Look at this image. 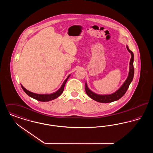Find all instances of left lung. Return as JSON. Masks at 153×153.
Masks as SVG:
<instances>
[{"instance_id":"1","label":"left lung","mask_w":153,"mask_h":153,"mask_svg":"<svg viewBox=\"0 0 153 153\" xmlns=\"http://www.w3.org/2000/svg\"><path fill=\"white\" fill-rule=\"evenodd\" d=\"M126 48L131 53V59L130 61V67H129V72L127 78V79L124 81L123 85L119 88V89H117L116 92H115L113 94H109V95H99L97 94H95V92H92L91 90L89 89L87 85V82H85V91L88 96L94 100L95 101L102 103H108L111 102H115L120 99L123 96L128 88L129 87V85L130 84L134 78V53L129 49L128 46H126Z\"/></svg>"}]
</instances>
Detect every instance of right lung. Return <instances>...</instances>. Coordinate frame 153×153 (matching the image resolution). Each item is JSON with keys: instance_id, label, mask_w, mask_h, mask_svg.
Masks as SVG:
<instances>
[{"instance_id": "right-lung-1", "label": "right lung", "mask_w": 153, "mask_h": 153, "mask_svg": "<svg viewBox=\"0 0 153 153\" xmlns=\"http://www.w3.org/2000/svg\"><path fill=\"white\" fill-rule=\"evenodd\" d=\"M70 76H71V74H69L67 77V78L64 81V82L62 84L61 87L58 89V91H57L56 92H55L54 93L51 94H35V93L31 92H30L29 91L27 90L25 88L23 87L22 84H21V87H22L23 90L25 91V92L27 95L29 96L30 97L36 99V100L40 101V102H49V101H51L52 100H54V99L57 98L60 95L62 94V92L64 91V87H65L66 82L68 79H69V77H70Z\"/></svg>"}]
</instances>
